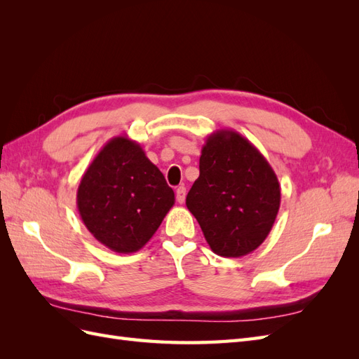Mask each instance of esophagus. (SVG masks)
Listing matches in <instances>:
<instances>
[{"mask_svg": "<svg viewBox=\"0 0 359 359\" xmlns=\"http://www.w3.org/2000/svg\"><path fill=\"white\" fill-rule=\"evenodd\" d=\"M177 201H178V203H184V201H186V194H187V191H186V187L184 186H180L178 189H177Z\"/></svg>", "mask_w": 359, "mask_h": 359, "instance_id": "1", "label": "esophagus"}]
</instances>
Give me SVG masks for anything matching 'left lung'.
<instances>
[{"instance_id": "8db88e82", "label": "left lung", "mask_w": 359, "mask_h": 359, "mask_svg": "<svg viewBox=\"0 0 359 359\" xmlns=\"http://www.w3.org/2000/svg\"><path fill=\"white\" fill-rule=\"evenodd\" d=\"M199 172L186 205L206 243L223 257L252 253L273 229L280 208L276 172L235 130H217L206 137Z\"/></svg>"}]
</instances>
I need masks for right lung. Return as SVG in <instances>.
Instances as JSON below:
<instances>
[{
	"mask_svg": "<svg viewBox=\"0 0 359 359\" xmlns=\"http://www.w3.org/2000/svg\"><path fill=\"white\" fill-rule=\"evenodd\" d=\"M76 203L97 241L128 255L151 240L175 203V194L142 147L116 136L85 170Z\"/></svg>",
	"mask_w": 359,
	"mask_h": 359,
	"instance_id": "right-lung-1",
	"label": "right lung"
}]
</instances>
